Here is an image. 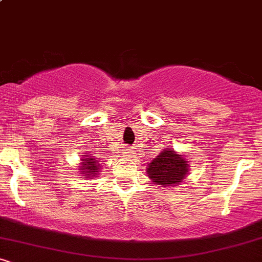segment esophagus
<instances>
[{
	"instance_id": "1",
	"label": "esophagus",
	"mask_w": 262,
	"mask_h": 262,
	"mask_svg": "<svg viewBox=\"0 0 262 262\" xmlns=\"http://www.w3.org/2000/svg\"><path fill=\"white\" fill-rule=\"evenodd\" d=\"M123 155H124V156H134V150L125 148L124 151H123Z\"/></svg>"
}]
</instances>
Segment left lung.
Segmentation results:
<instances>
[{
  "mask_svg": "<svg viewBox=\"0 0 262 262\" xmlns=\"http://www.w3.org/2000/svg\"><path fill=\"white\" fill-rule=\"evenodd\" d=\"M189 161L176 150L166 148L152 159L146 167V173L155 185L173 187L183 182L188 175Z\"/></svg>",
  "mask_w": 262,
  "mask_h": 262,
  "instance_id": "8db88e82",
  "label": "left lung"
}]
</instances>
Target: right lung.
<instances>
[{
  "label": "right lung",
  "mask_w": 262,
  "mask_h": 262,
  "mask_svg": "<svg viewBox=\"0 0 262 262\" xmlns=\"http://www.w3.org/2000/svg\"><path fill=\"white\" fill-rule=\"evenodd\" d=\"M81 164L79 166V172L85 176L83 179H95L98 177L101 172V161L96 160L95 156L83 155L81 158Z\"/></svg>",
  "instance_id": "1"
}]
</instances>
